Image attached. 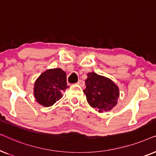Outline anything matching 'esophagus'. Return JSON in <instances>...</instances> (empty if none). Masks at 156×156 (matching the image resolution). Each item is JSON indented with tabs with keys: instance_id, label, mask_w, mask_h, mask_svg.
Returning a JSON list of instances; mask_svg holds the SVG:
<instances>
[{
	"instance_id": "obj_1",
	"label": "esophagus",
	"mask_w": 156,
	"mask_h": 156,
	"mask_svg": "<svg viewBox=\"0 0 156 156\" xmlns=\"http://www.w3.org/2000/svg\"><path fill=\"white\" fill-rule=\"evenodd\" d=\"M76 84H79V85H80L81 87H84V82L83 80H79L78 82H77V83H76Z\"/></svg>"
}]
</instances>
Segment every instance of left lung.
Returning <instances> with one entry per match:
<instances>
[{"mask_svg":"<svg viewBox=\"0 0 156 156\" xmlns=\"http://www.w3.org/2000/svg\"><path fill=\"white\" fill-rule=\"evenodd\" d=\"M85 84L86 89L83 91L91 107L103 112L110 111L116 105L119 89L110 79L90 72L87 74Z\"/></svg>","mask_w":156,"mask_h":156,"instance_id":"left-lung-1","label":"left lung"}]
</instances>
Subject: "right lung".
<instances>
[{
    "mask_svg": "<svg viewBox=\"0 0 156 156\" xmlns=\"http://www.w3.org/2000/svg\"><path fill=\"white\" fill-rule=\"evenodd\" d=\"M68 88L66 73L60 68L50 69L40 74L34 84V97L37 103L50 106L62 97Z\"/></svg>",
    "mask_w": 156,
    "mask_h": 156,
    "instance_id": "add662e5",
    "label": "right lung"
}]
</instances>
